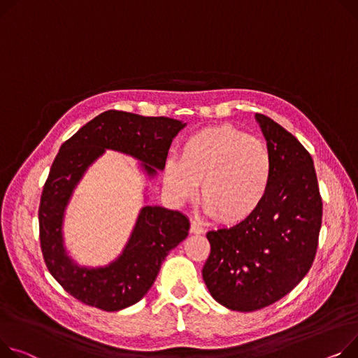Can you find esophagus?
I'll return each mask as SVG.
<instances>
[{"mask_svg": "<svg viewBox=\"0 0 358 358\" xmlns=\"http://www.w3.org/2000/svg\"><path fill=\"white\" fill-rule=\"evenodd\" d=\"M189 230H192V233H196V234L204 233V227L200 223H197L196 220H192V226H189Z\"/></svg>", "mask_w": 358, "mask_h": 358, "instance_id": "1", "label": "esophagus"}]
</instances>
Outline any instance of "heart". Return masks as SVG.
I'll return each instance as SVG.
<instances>
[{
	"mask_svg": "<svg viewBox=\"0 0 358 358\" xmlns=\"http://www.w3.org/2000/svg\"><path fill=\"white\" fill-rule=\"evenodd\" d=\"M273 177V159L264 142L231 125L196 132L181 147L180 159L164 169V187L174 200L199 197L220 222L239 223L265 201Z\"/></svg>",
	"mask_w": 358,
	"mask_h": 358,
	"instance_id": "b5f03b06",
	"label": "heart"
}]
</instances>
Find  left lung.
<instances>
[{
  "mask_svg": "<svg viewBox=\"0 0 358 358\" xmlns=\"http://www.w3.org/2000/svg\"><path fill=\"white\" fill-rule=\"evenodd\" d=\"M273 159L262 206L233 227L210 230L203 279L211 296L252 313L289 294L311 269L322 223V199L311 154L273 119L256 113Z\"/></svg>",
  "mask_w": 358,
  "mask_h": 358,
  "instance_id": "left-lung-1",
  "label": "left lung"
}]
</instances>
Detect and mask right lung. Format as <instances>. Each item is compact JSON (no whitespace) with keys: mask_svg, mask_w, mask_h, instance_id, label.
Listing matches in <instances>:
<instances>
[{"mask_svg":"<svg viewBox=\"0 0 358 358\" xmlns=\"http://www.w3.org/2000/svg\"><path fill=\"white\" fill-rule=\"evenodd\" d=\"M184 127L171 117L106 110L63 142L40 199V246L47 269L78 301L108 313L136 303L152 287L166 255L187 237L189 222L180 211L145 206L124 253L113 264L80 268L66 255L62 237L64 207L75 185L105 150L138 158L155 176L157 169L164 170L173 138Z\"/></svg>","mask_w":358,"mask_h":358,"instance_id":"right-lung-1","label":"right lung"}]
</instances>
